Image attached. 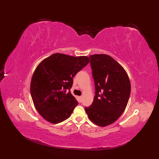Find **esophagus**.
Instances as JSON below:
<instances>
[{
    "label": "esophagus",
    "instance_id": "obj_1",
    "mask_svg": "<svg viewBox=\"0 0 159 159\" xmlns=\"http://www.w3.org/2000/svg\"><path fill=\"white\" fill-rule=\"evenodd\" d=\"M79 102H82V100H83V96H79Z\"/></svg>",
    "mask_w": 159,
    "mask_h": 159
}]
</instances>
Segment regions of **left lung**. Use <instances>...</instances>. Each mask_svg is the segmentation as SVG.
<instances>
[{
    "label": "left lung",
    "mask_w": 159,
    "mask_h": 159,
    "mask_svg": "<svg viewBox=\"0 0 159 159\" xmlns=\"http://www.w3.org/2000/svg\"><path fill=\"white\" fill-rule=\"evenodd\" d=\"M95 82V97L85 109L89 119L104 127L114 123L123 113L129 100V77L120 64L109 55L89 56Z\"/></svg>",
    "instance_id": "obj_1"
}]
</instances>
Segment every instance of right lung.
Segmentation results:
<instances>
[{
  "mask_svg": "<svg viewBox=\"0 0 159 159\" xmlns=\"http://www.w3.org/2000/svg\"><path fill=\"white\" fill-rule=\"evenodd\" d=\"M89 61L86 56L55 53L37 66L30 90L35 109L43 119L58 124L71 116L78 102L66 90L71 89L74 76Z\"/></svg>",
  "mask_w": 159,
  "mask_h": 159,
  "instance_id": "1",
  "label": "right lung"
}]
</instances>
